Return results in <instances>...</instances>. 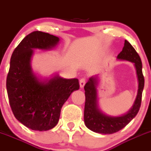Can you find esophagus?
<instances>
[{
    "mask_svg": "<svg viewBox=\"0 0 151 151\" xmlns=\"http://www.w3.org/2000/svg\"><path fill=\"white\" fill-rule=\"evenodd\" d=\"M85 84H86V79L85 78H81L80 80V88L84 87Z\"/></svg>",
    "mask_w": 151,
    "mask_h": 151,
    "instance_id": "1",
    "label": "esophagus"
}]
</instances>
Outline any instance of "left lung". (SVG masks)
I'll return each instance as SVG.
<instances>
[{"instance_id":"1","label":"left lung","mask_w":151,"mask_h":151,"mask_svg":"<svg viewBox=\"0 0 151 151\" xmlns=\"http://www.w3.org/2000/svg\"><path fill=\"white\" fill-rule=\"evenodd\" d=\"M119 60H125L134 63L139 81V88L134 105L127 114L118 117H112L104 114L97 106L96 84L97 77H92L84 86L86 102L84 109V121L86 127L93 132L103 134H111L125 128L137 114L142 102L145 79L142 74L141 58L128 40H125L123 49L118 55Z\"/></svg>"}]
</instances>
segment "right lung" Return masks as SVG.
<instances>
[{
    "label": "right lung",
    "instance_id": "obj_1",
    "mask_svg": "<svg viewBox=\"0 0 151 151\" xmlns=\"http://www.w3.org/2000/svg\"><path fill=\"white\" fill-rule=\"evenodd\" d=\"M59 38L49 33L35 31L26 35L12 55L6 77V90L13 114L33 131H48L59 120L64 102L80 88L77 79L55 77L40 82L32 73L30 60L34 49H50Z\"/></svg>",
    "mask_w": 151,
    "mask_h": 151
}]
</instances>
